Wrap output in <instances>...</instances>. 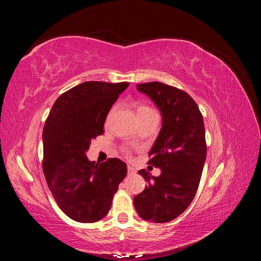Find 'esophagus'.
<instances>
[{
	"instance_id": "1",
	"label": "esophagus",
	"mask_w": 261,
	"mask_h": 261,
	"mask_svg": "<svg viewBox=\"0 0 261 261\" xmlns=\"http://www.w3.org/2000/svg\"><path fill=\"white\" fill-rule=\"evenodd\" d=\"M136 173V170L134 169L133 167H130V165H128V168H127V174L128 175H133V174H135Z\"/></svg>"
}]
</instances>
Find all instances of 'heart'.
Segmentation results:
<instances>
[{"mask_svg":"<svg viewBox=\"0 0 261 261\" xmlns=\"http://www.w3.org/2000/svg\"><path fill=\"white\" fill-rule=\"evenodd\" d=\"M151 111H152V110L150 109V108H148V107H140L138 109L137 113H140V112H151Z\"/></svg>","mask_w":261,"mask_h":261,"instance_id":"heart-1","label":"heart"}]
</instances>
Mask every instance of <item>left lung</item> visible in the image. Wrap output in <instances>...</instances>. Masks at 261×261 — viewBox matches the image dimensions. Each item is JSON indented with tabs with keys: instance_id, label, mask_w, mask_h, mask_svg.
Wrapping results in <instances>:
<instances>
[{
	"instance_id": "8db88e82",
	"label": "left lung",
	"mask_w": 261,
	"mask_h": 261,
	"mask_svg": "<svg viewBox=\"0 0 261 261\" xmlns=\"http://www.w3.org/2000/svg\"><path fill=\"white\" fill-rule=\"evenodd\" d=\"M137 90L153 101L162 116L148 162L161 174L138 171L148 185L135 196L134 206L141 219L164 223L181 215L198 189L207 156L203 118L193 98L175 87L152 82L137 85Z\"/></svg>"
}]
</instances>
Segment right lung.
Segmentation results:
<instances>
[{
    "label": "right lung",
    "mask_w": 261,
    "mask_h": 261,
    "mask_svg": "<svg viewBox=\"0 0 261 261\" xmlns=\"http://www.w3.org/2000/svg\"><path fill=\"white\" fill-rule=\"evenodd\" d=\"M128 83L86 82L57 99L43 132V172L61 210L74 221L92 223L111 208L127 173L120 159L94 164L87 158L91 140L103 134L110 109Z\"/></svg>",
    "instance_id": "1"
}]
</instances>
